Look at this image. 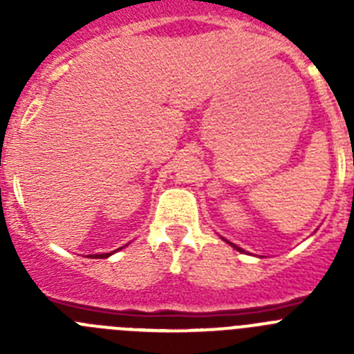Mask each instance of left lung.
Instances as JSON below:
<instances>
[{
  "mask_svg": "<svg viewBox=\"0 0 354 354\" xmlns=\"http://www.w3.org/2000/svg\"><path fill=\"white\" fill-rule=\"evenodd\" d=\"M221 239H223V237H221ZM223 241H225V243H228V245H230V246H232V248H236L237 252H245V250L239 248V246H236V245H234V243H230V241H227V239H223Z\"/></svg>",
  "mask_w": 354,
  "mask_h": 354,
  "instance_id": "8db88e82",
  "label": "left lung"
}]
</instances>
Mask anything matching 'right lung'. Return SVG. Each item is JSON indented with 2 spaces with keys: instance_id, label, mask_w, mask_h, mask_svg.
I'll use <instances>...</instances> for the list:
<instances>
[{
  "instance_id": "obj_1",
  "label": "right lung",
  "mask_w": 354,
  "mask_h": 354,
  "mask_svg": "<svg viewBox=\"0 0 354 354\" xmlns=\"http://www.w3.org/2000/svg\"><path fill=\"white\" fill-rule=\"evenodd\" d=\"M117 250H120V248H117ZM117 250H115V252H117ZM115 252H109V253H95V255H88V257H92V259H106V257H109V255H113Z\"/></svg>"
}]
</instances>
